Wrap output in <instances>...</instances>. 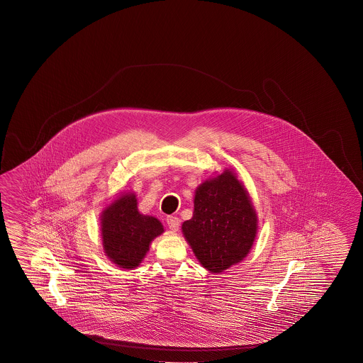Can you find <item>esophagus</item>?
Returning <instances> with one entry per match:
<instances>
[{"mask_svg":"<svg viewBox=\"0 0 363 363\" xmlns=\"http://www.w3.org/2000/svg\"><path fill=\"white\" fill-rule=\"evenodd\" d=\"M166 223H167V226L173 231H178V229H179V218H177V217H173V216L167 217Z\"/></svg>","mask_w":363,"mask_h":363,"instance_id":"34e87169","label":"esophagus"}]
</instances>
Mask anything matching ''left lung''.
<instances>
[{
	"mask_svg": "<svg viewBox=\"0 0 363 363\" xmlns=\"http://www.w3.org/2000/svg\"><path fill=\"white\" fill-rule=\"evenodd\" d=\"M257 231L250 194L231 169L198 185L193 217L182 223V234L198 262L216 274L247 257Z\"/></svg>",
	"mask_w": 363,
	"mask_h": 363,
	"instance_id": "obj_1",
	"label": "left lung"
}]
</instances>
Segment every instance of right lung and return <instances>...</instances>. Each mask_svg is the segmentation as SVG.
I'll return each instance as SVG.
<instances>
[{"mask_svg": "<svg viewBox=\"0 0 363 363\" xmlns=\"http://www.w3.org/2000/svg\"><path fill=\"white\" fill-rule=\"evenodd\" d=\"M137 205L135 193L123 191L110 201L99 217L104 253L125 270L138 267L152 242L165 231L160 220L140 213Z\"/></svg>", "mask_w": 363, "mask_h": 363, "instance_id": "right-lung-1", "label": "right lung"}]
</instances>
